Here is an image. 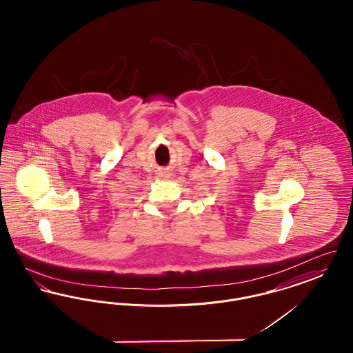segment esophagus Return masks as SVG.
Masks as SVG:
<instances>
[{
    "mask_svg": "<svg viewBox=\"0 0 353 353\" xmlns=\"http://www.w3.org/2000/svg\"><path fill=\"white\" fill-rule=\"evenodd\" d=\"M160 176H161V177H165V179H167V177H169V176H170V174H169V172H167V170H163Z\"/></svg>",
    "mask_w": 353,
    "mask_h": 353,
    "instance_id": "34e87169",
    "label": "esophagus"
}]
</instances>
